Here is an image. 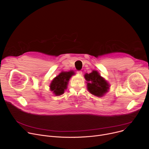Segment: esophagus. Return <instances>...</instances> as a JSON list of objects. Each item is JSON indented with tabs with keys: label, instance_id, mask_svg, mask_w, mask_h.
I'll use <instances>...</instances> for the list:
<instances>
[{
	"label": "esophagus",
	"instance_id": "obj_1",
	"mask_svg": "<svg viewBox=\"0 0 149 149\" xmlns=\"http://www.w3.org/2000/svg\"><path fill=\"white\" fill-rule=\"evenodd\" d=\"M77 72V74H78V75H82V72L81 71H78Z\"/></svg>",
	"mask_w": 149,
	"mask_h": 149
}]
</instances>
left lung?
<instances>
[{
	"instance_id": "left-lung-1",
	"label": "left lung",
	"mask_w": 149,
	"mask_h": 149,
	"mask_svg": "<svg viewBox=\"0 0 149 149\" xmlns=\"http://www.w3.org/2000/svg\"><path fill=\"white\" fill-rule=\"evenodd\" d=\"M84 78L86 80L87 90L93 95L101 97L109 92L110 85L97 71L93 70L90 74L86 73Z\"/></svg>"
}]
</instances>
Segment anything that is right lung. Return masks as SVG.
<instances>
[{
    "instance_id": "obj_1",
    "label": "right lung",
    "mask_w": 149,
    "mask_h": 149,
    "mask_svg": "<svg viewBox=\"0 0 149 149\" xmlns=\"http://www.w3.org/2000/svg\"><path fill=\"white\" fill-rule=\"evenodd\" d=\"M75 75L73 71H62L58 75L55 77L49 86V89L56 96H59L64 93L67 88L68 82L72 75Z\"/></svg>"
}]
</instances>
